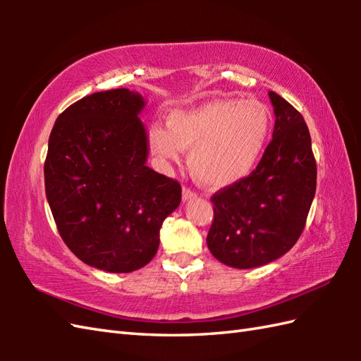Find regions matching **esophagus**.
<instances>
[{"label": "esophagus", "mask_w": 361, "mask_h": 361, "mask_svg": "<svg viewBox=\"0 0 361 361\" xmlns=\"http://www.w3.org/2000/svg\"><path fill=\"white\" fill-rule=\"evenodd\" d=\"M197 194L194 192V190H190L189 188H183V202H188V200H192V198H195Z\"/></svg>", "instance_id": "obj_1"}]
</instances>
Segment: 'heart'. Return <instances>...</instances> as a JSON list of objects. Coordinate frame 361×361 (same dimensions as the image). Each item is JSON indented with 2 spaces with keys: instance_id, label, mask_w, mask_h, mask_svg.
<instances>
[{
  "instance_id": "b5f03b06",
  "label": "heart",
  "mask_w": 361,
  "mask_h": 361,
  "mask_svg": "<svg viewBox=\"0 0 361 361\" xmlns=\"http://www.w3.org/2000/svg\"><path fill=\"white\" fill-rule=\"evenodd\" d=\"M271 132V113L259 101L216 99L167 116V128L149 132L152 152L178 164L190 150V171L202 185L220 189L243 180L262 157Z\"/></svg>"
}]
</instances>
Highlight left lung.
Segmentation results:
<instances>
[{
    "label": "left lung",
    "instance_id": "obj_1",
    "mask_svg": "<svg viewBox=\"0 0 361 361\" xmlns=\"http://www.w3.org/2000/svg\"><path fill=\"white\" fill-rule=\"evenodd\" d=\"M273 140L257 167L212 195L206 237L212 256L233 268H255L283 256L301 235L317 190V163L307 124L286 99L268 93Z\"/></svg>",
    "mask_w": 361,
    "mask_h": 361
}]
</instances>
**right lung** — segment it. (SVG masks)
Instances as JSON below:
<instances>
[{
    "mask_svg": "<svg viewBox=\"0 0 361 361\" xmlns=\"http://www.w3.org/2000/svg\"><path fill=\"white\" fill-rule=\"evenodd\" d=\"M144 106L136 91H101L68 106L49 135L44 189L59 233L82 262L109 273L147 265L181 202L180 183L145 166Z\"/></svg>",
    "mask_w": 361,
    "mask_h": 361,
    "instance_id": "obj_1",
    "label": "right lung"
}]
</instances>
